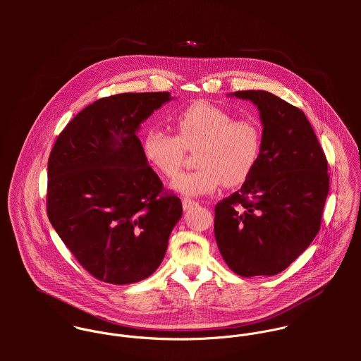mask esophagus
I'll use <instances>...</instances> for the list:
<instances>
[{"label": "esophagus", "mask_w": 361, "mask_h": 361, "mask_svg": "<svg viewBox=\"0 0 361 361\" xmlns=\"http://www.w3.org/2000/svg\"><path fill=\"white\" fill-rule=\"evenodd\" d=\"M197 204H199L197 202H195V200H192V199H188V197L182 200V206H183L185 209H190V208H193V207H197Z\"/></svg>", "instance_id": "1"}]
</instances>
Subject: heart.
I'll return each instance as SVG.
<instances>
[{"instance_id":"obj_1","label":"heart","mask_w":361,"mask_h":361,"mask_svg":"<svg viewBox=\"0 0 361 361\" xmlns=\"http://www.w3.org/2000/svg\"><path fill=\"white\" fill-rule=\"evenodd\" d=\"M176 135L150 129L143 137L146 159L165 178H175L188 152L195 153V171L182 173L173 188L185 196L215 193L224 183L242 185L253 173L262 147L261 125L255 118L208 103L188 106L175 118Z\"/></svg>"}]
</instances>
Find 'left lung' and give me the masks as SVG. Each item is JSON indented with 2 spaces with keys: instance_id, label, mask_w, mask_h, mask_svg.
<instances>
[{
  "instance_id": "left-lung-1",
  "label": "left lung",
  "mask_w": 361,
  "mask_h": 361,
  "mask_svg": "<svg viewBox=\"0 0 361 361\" xmlns=\"http://www.w3.org/2000/svg\"><path fill=\"white\" fill-rule=\"evenodd\" d=\"M232 96L257 105L262 147L242 188L215 206V240L235 274L275 275L319 232L329 192L328 162L300 108L264 90Z\"/></svg>"
}]
</instances>
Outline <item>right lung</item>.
I'll return each mask as SVG.
<instances>
[{"instance_id":"obj_1","label":"right lung","mask_w":361,"mask_h":361,"mask_svg":"<svg viewBox=\"0 0 361 361\" xmlns=\"http://www.w3.org/2000/svg\"><path fill=\"white\" fill-rule=\"evenodd\" d=\"M169 100L168 92L103 97L82 109L52 147L49 219L99 281L128 285L149 278L182 216L180 199L164 189L136 133Z\"/></svg>"}]
</instances>
